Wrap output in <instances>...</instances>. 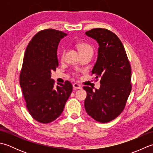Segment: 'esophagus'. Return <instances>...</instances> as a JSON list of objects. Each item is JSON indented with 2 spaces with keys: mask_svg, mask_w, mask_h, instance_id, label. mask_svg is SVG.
<instances>
[{
  "mask_svg": "<svg viewBox=\"0 0 153 153\" xmlns=\"http://www.w3.org/2000/svg\"><path fill=\"white\" fill-rule=\"evenodd\" d=\"M73 87H74V89H82V86H81L80 85H79V84L76 83L73 84Z\"/></svg>",
  "mask_w": 153,
  "mask_h": 153,
  "instance_id": "obj_1",
  "label": "esophagus"
}]
</instances>
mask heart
Segmentation results:
<instances>
[{
	"instance_id": "b5f03b06",
	"label": "heart",
	"mask_w": 153,
	"mask_h": 153,
	"mask_svg": "<svg viewBox=\"0 0 153 153\" xmlns=\"http://www.w3.org/2000/svg\"><path fill=\"white\" fill-rule=\"evenodd\" d=\"M76 46H77V48H78V50L79 51L80 54L86 53V52H90V51L93 52L92 47H91L89 45L85 43H77ZM64 54H65V51L63 50L62 51L61 54H60V57L62 59H63Z\"/></svg>"
}]
</instances>
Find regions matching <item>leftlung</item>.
Listing matches in <instances>:
<instances>
[{
	"instance_id": "1",
	"label": "left lung",
	"mask_w": 153,
	"mask_h": 153,
	"mask_svg": "<svg viewBox=\"0 0 153 153\" xmlns=\"http://www.w3.org/2000/svg\"><path fill=\"white\" fill-rule=\"evenodd\" d=\"M87 36L99 44L98 56L92 74L100 78L99 89L87 91L85 108L87 113L101 123L118 117L124 109L131 90V71L125 48L117 35L106 29L95 28L87 31Z\"/></svg>"
}]
</instances>
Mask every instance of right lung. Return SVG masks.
<instances>
[{
	"instance_id": "right-lung-1",
	"label": "right lung",
	"mask_w": 153,
	"mask_h": 153,
	"mask_svg": "<svg viewBox=\"0 0 153 153\" xmlns=\"http://www.w3.org/2000/svg\"><path fill=\"white\" fill-rule=\"evenodd\" d=\"M66 35L53 29L41 31L32 38L25 52L19 84L29 112L40 123L58 118L72 91L70 82L55 87L51 78V71L58 66V44Z\"/></svg>"
}]
</instances>
